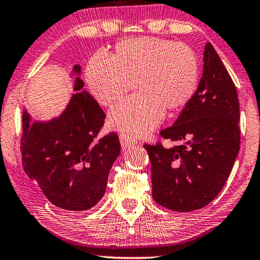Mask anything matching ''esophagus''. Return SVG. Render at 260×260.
Here are the masks:
<instances>
[{
  "mask_svg": "<svg viewBox=\"0 0 260 260\" xmlns=\"http://www.w3.org/2000/svg\"><path fill=\"white\" fill-rule=\"evenodd\" d=\"M119 141H120V144H122L123 149H127L129 147H133V145L137 143V141L135 140L134 137H131L126 134H120L119 135Z\"/></svg>",
  "mask_w": 260,
  "mask_h": 260,
  "instance_id": "1",
  "label": "esophagus"
}]
</instances>
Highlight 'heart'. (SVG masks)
<instances>
[{
	"label": "heart",
	"mask_w": 260,
	"mask_h": 260,
	"mask_svg": "<svg viewBox=\"0 0 260 260\" xmlns=\"http://www.w3.org/2000/svg\"><path fill=\"white\" fill-rule=\"evenodd\" d=\"M85 77L91 93L103 106H111L135 88L140 93L124 99L110 111L116 129L143 136L189 104L200 80V62L189 46L159 38H137L116 45L108 56L94 54Z\"/></svg>",
	"instance_id": "obj_1"
}]
</instances>
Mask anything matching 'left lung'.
I'll list each match as a JSON object with an SVG mask.
<instances>
[{
    "label": "left lung",
    "mask_w": 260,
    "mask_h": 260,
    "mask_svg": "<svg viewBox=\"0 0 260 260\" xmlns=\"http://www.w3.org/2000/svg\"><path fill=\"white\" fill-rule=\"evenodd\" d=\"M240 110L236 85L207 42L197 93L174 125L159 135L176 142L167 149L144 144L151 162L152 198L175 212L207 206L221 191L240 148Z\"/></svg>",
    "instance_id": "8db88e82"
}]
</instances>
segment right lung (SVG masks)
<instances>
[{
  "instance_id": "right-lung-1",
  "label": "right lung",
  "mask_w": 260,
  "mask_h": 260,
  "mask_svg": "<svg viewBox=\"0 0 260 260\" xmlns=\"http://www.w3.org/2000/svg\"><path fill=\"white\" fill-rule=\"evenodd\" d=\"M80 66L74 65L76 93L61 115L48 122H31L22 115L21 154L23 169L46 198L66 211H85L105 193L110 169L118 157V135L98 138L105 113L83 90Z\"/></svg>"
}]
</instances>
